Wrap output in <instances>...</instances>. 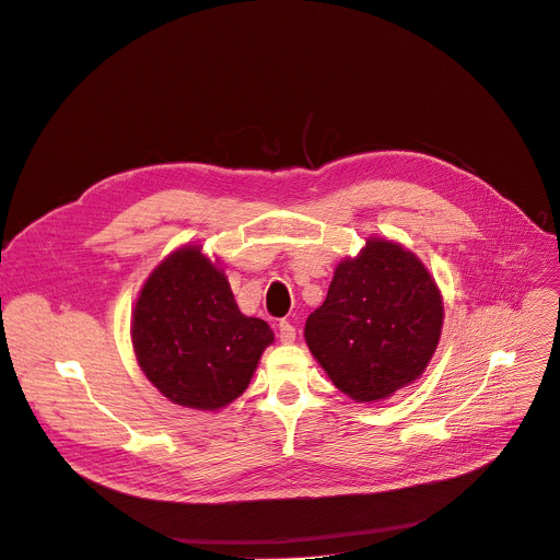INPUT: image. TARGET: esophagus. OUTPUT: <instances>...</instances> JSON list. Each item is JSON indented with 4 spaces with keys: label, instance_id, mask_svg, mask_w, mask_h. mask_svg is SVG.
Instances as JSON below:
<instances>
[{
    "label": "esophagus",
    "instance_id": "esophagus-1",
    "mask_svg": "<svg viewBox=\"0 0 560 560\" xmlns=\"http://www.w3.org/2000/svg\"><path fill=\"white\" fill-rule=\"evenodd\" d=\"M278 338H280V342H293L295 340V327L289 320H280Z\"/></svg>",
    "mask_w": 560,
    "mask_h": 560
}]
</instances>
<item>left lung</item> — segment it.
Returning a JSON list of instances; mask_svg holds the SVG:
<instances>
[{
    "label": "left lung",
    "mask_w": 560,
    "mask_h": 560,
    "mask_svg": "<svg viewBox=\"0 0 560 560\" xmlns=\"http://www.w3.org/2000/svg\"><path fill=\"white\" fill-rule=\"evenodd\" d=\"M441 327V291L422 262L400 244L369 240L338 265L304 338L340 392L371 402L422 374Z\"/></svg>",
    "instance_id": "obj_1"
}]
</instances>
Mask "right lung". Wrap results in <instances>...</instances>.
I'll use <instances>...</instances> for the list:
<instances>
[{
  "mask_svg": "<svg viewBox=\"0 0 560 560\" xmlns=\"http://www.w3.org/2000/svg\"><path fill=\"white\" fill-rule=\"evenodd\" d=\"M131 336L147 378L168 400L211 411L244 394L273 342L265 320L240 312L224 271L198 246L179 248L149 276Z\"/></svg>",
  "mask_w": 560,
  "mask_h": 560,
  "instance_id": "right-lung-1",
  "label": "right lung"
}]
</instances>
